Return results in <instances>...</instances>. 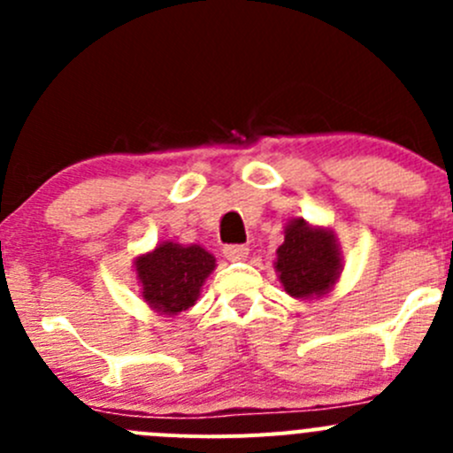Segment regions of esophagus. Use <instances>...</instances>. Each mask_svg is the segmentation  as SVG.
Instances as JSON below:
<instances>
[{"mask_svg":"<svg viewBox=\"0 0 453 453\" xmlns=\"http://www.w3.org/2000/svg\"><path fill=\"white\" fill-rule=\"evenodd\" d=\"M250 250L245 248V245H226V248H223V256H226L227 260H245Z\"/></svg>","mask_w":453,"mask_h":453,"instance_id":"1","label":"esophagus"}]
</instances>
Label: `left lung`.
I'll return each mask as SVG.
<instances>
[{
	"instance_id": "8db88e82",
	"label": "left lung",
	"mask_w": 453,
	"mask_h": 453,
	"mask_svg": "<svg viewBox=\"0 0 453 453\" xmlns=\"http://www.w3.org/2000/svg\"><path fill=\"white\" fill-rule=\"evenodd\" d=\"M276 272L294 298H319L328 294L342 272V254L335 234L326 227L294 219L285 226V241L276 250Z\"/></svg>"
}]
</instances>
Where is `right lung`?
Returning a JSON list of instances; mask_svg holds the SVG:
<instances>
[{"instance_id": "obj_1", "label": "right lung", "mask_w": 453, "mask_h": 453, "mask_svg": "<svg viewBox=\"0 0 453 453\" xmlns=\"http://www.w3.org/2000/svg\"><path fill=\"white\" fill-rule=\"evenodd\" d=\"M217 267V260L201 245H180L166 241L153 252L135 258V273L142 298L153 311L177 315L188 311L199 298L205 278Z\"/></svg>"}]
</instances>
